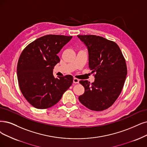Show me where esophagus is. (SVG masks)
I'll list each match as a JSON object with an SVG mask.
<instances>
[{
	"label": "esophagus",
	"mask_w": 147,
	"mask_h": 147,
	"mask_svg": "<svg viewBox=\"0 0 147 147\" xmlns=\"http://www.w3.org/2000/svg\"><path fill=\"white\" fill-rule=\"evenodd\" d=\"M73 83L74 84H79V80L77 78H74L73 79Z\"/></svg>",
	"instance_id": "esophagus-1"
}]
</instances>
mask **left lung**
<instances>
[{"instance_id":"left-lung-1","label":"left lung","mask_w":147,"mask_h":147,"mask_svg":"<svg viewBox=\"0 0 147 147\" xmlns=\"http://www.w3.org/2000/svg\"><path fill=\"white\" fill-rule=\"evenodd\" d=\"M78 37L87 47L89 68L95 78L92 84L80 80L85 92L79 100L91 110H105L115 103L122 90L127 74L125 59L115 42L96 35Z\"/></svg>"}]
</instances>
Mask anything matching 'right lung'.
I'll return each instance as SVG.
<instances>
[{"instance_id": "obj_1", "label": "right lung", "mask_w": 147, "mask_h": 147, "mask_svg": "<svg viewBox=\"0 0 147 147\" xmlns=\"http://www.w3.org/2000/svg\"><path fill=\"white\" fill-rule=\"evenodd\" d=\"M71 38L46 35L30 43L22 52L17 67L19 88L34 107L47 109L53 107L72 85V76L55 78L53 74L54 67L60 62L57 54Z\"/></svg>"}]
</instances>
